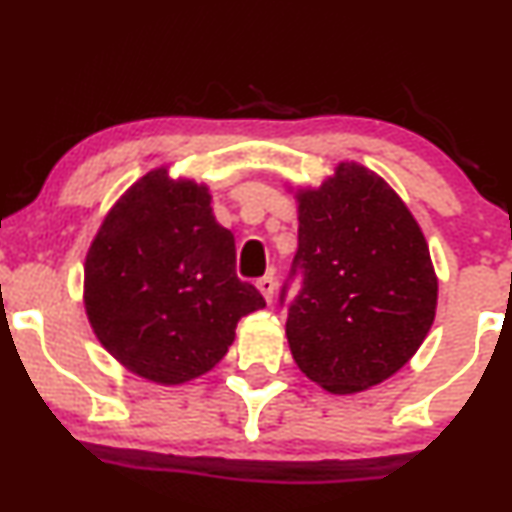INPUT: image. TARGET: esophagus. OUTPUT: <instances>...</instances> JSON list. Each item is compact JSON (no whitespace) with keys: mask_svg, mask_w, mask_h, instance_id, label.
<instances>
[{"mask_svg":"<svg viewBox=\"0 0 512 512\" xmlns=\"http://www.w3.org/2000/svg\"><path fill=\"white\" fill-rule=\"evenodd\" d=\"M257 289H260V293L264 296V301L272 303V298H274V289H276L274 276H272V274H267V276H262V279H257Z\"/></svg>","mask_w":512,"mask_h":512,"instance_id":"obj_1","label":"esophagus"}]
</instances>
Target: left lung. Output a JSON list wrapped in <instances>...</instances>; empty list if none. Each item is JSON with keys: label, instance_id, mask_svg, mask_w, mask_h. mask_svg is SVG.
Listing matches in <instances>:
<instances>
[{"label": "left lung", "instance_id": "obj_1", "mask_svg": "<svg viewBox=\"0 0 512 512\" xmlns=\"http://www.w3.org/2000/svg\"><path fill=\"white\" fill-rule=\"evenodd\" d=\"M298 368L334 395L397 373L436 317L438 279L407 204L373 170L339 163L317 190L298 192V250L281 289Z\"/></svg>", "mask_w": 512, "mask_h": 512}]
</instances>
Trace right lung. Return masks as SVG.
<instances>
[{
  "label": "right lung",
  "instance_id": "obj_1",
  "mask_svg": "<svg viewBox=\"0 0 512 512\" xmlns=\"http://www.w3.org/2000/svg\"><path fill=\"white\" fill-rule=\"evenodd\" d=\"M84 305L105 349L132 373L180 385L211 370L262 293L236 274V240L211 214L207 185L146 173L93 238Z\"/></svg>",
  "mask_w": 512,
  "mask_h": 512
}]
</instances>
